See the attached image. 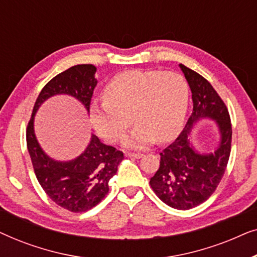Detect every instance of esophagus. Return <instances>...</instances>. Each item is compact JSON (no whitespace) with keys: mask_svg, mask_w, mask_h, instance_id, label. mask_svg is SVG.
Segmentation results:
<instances>
[{"mask_svg":"<svg viewBox=\"0 0 257 257\" xmlns=\"http://www.w3.org/2000/svg\"><path fill=\"white\" fill-rule=\"evenodd\" d=\"M125 156L127 158H135V159H140V158H143L144 154H142V153H126Z\"/></svg>","mask_w":257,"mask_h":257,"instance_id":"obj_1","label":"esophagus"}]
</instances>
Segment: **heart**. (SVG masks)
I'll return each instance as SVG.
<instances>
[{"instance_id": "heart-1", "label": "heart", "mask_w": 257, "mask_h": 257, "mask_svg": "<svg viewBox=\"0 0 257 257\" xmlns=\"http://www.w3.org/2000/svg\"><path fill=\"white\" fill-rule=\"evenodd\" d=\"M188 85L173 71L130 70L115 75L104 89L105 101L91 107V121L101 138L115 142L133 120L132 133L122 139L128 149L154 140L167 143L178 136L188 107Z\"/></svg>"}]
</instances>
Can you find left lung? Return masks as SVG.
Here are the masks:
<instances>
[{"label":"left lung","instance_id":"left-lung-1","mask_svg":"<svg viewBox=\"0 0 257 257\" xmlns=\"http://www.w3.org/2000/svg\"><path fill=\"white\" fill-rule=\"evenodd\" d=\"M179 66L191 87L193 112L178 138L160 153L159 170L150 185L167 206L187 210L206 201L220 184L230 156L231 122L226 104L208 80L184 64ZM205 117L219 127L220 143L213 154L195 151L189 139L195 122Z\"/></svg>","mask_w":257,"mask_h":257}]
</instances>
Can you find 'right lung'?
<instances>
[{"instance_id":"right-lung-1","label":"right lung","mask_w":257,"mask_h":257,"mask_svg":"<svg viewBox=\"0 0 257 257\" xmlns=\"http://www.w3.org/2000/svg\"><path fill=\"white\" fill-rule=\"evenodd\" d=\"M92 64L71 66L45 84L34 105L27 127V146L36 178L55 203L73 213L86 212L97 206L108 193V181L124 159L121 151L103 144L92 133L85 151L69 161L54 160L44 153L34 131L35 114L45 100L56 94L78 99L86 111L97 85Z\"/></svg>"}]
</instances>
